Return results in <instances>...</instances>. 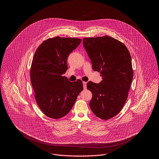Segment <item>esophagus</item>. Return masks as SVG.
Wrapping results in <instances>:
<instances>
[{
    "label": "esophagus",
    "instance_id": "esophagus-1",
    "mask_svg": "<svg viewBox=\"0 0 159 159\" xmlns=\"http://www.w3.org/2000/svg\"><path fill=\"white\" fill-rule=\"evenodd\" d=\"M83 88L85 89H86V84H87V82H83Z\"/></svg>",
    "mask_w": 159,
    "mask_h": 159
}]
</instances>
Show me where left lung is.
Returning a JSON list of instances; mask_svg holds the SVG:
<instances>
[{
  "mask_svg": "<svg viewBox=\"0 0 159 159\" xmlns=\"http://www.w3.org/2000/svg\"><path fill=\"white\" fill-rule=\"evenodd\" d=\"M83 43L93 70L102 77L99 84H87L92 93L90 108L99 119L108 120L120 112L128 98L134 75L130 54L122 42L108 36L84 38Z\"/></svg>",
  "mask_w": 159,
  "mask_h": 159,
  "instance_id": "8db88e82",
  "label": "left lung"
}]
</instances>
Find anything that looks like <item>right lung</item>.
Instances as JSON below:
<instances>
[{
    "label": "right lung",
    "mask_w": 159,
    "mask_h": 159,
    "mask_svg": "<svg viewBox=\"0 0 159 159\" xmlns=\"http://www.w3.org/2000/svg\"><path fill=\"white\" fill-rule=\"evenodd\" d=\"M81 41L78 38H49L39 45L34 55L31 83L38 106L49 118L58 119L67 115L83 91L81 80L71 82L62 76L68 68L69 54Z\"/></svg>",
    "instance_id": "1"
}]
</instances>
